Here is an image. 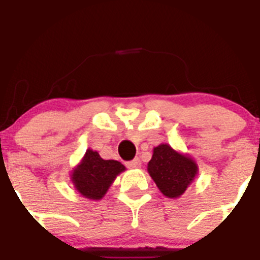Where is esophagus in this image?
Segmentation results:
<instances>
[{
    "label": "esophagus",
    "instance_id": "obj_1",
    "mask_svg": "<svg viewBox=\"0 0 260 260\" xmlns=\"http://www.w3.org/2000/svg\"><path fill=\"white\" fill-rule=\"evenodd\" d=\"M140 166H141V162H140L139 158H135L133 160L127 163L128 168H140Z\"/></svg>",
    "mask_w": 260,
    "mask_h": 260
}]
</instances>
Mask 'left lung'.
<instances>
[{
  "mask_svg": "<svg viewBox=\"0 0 260 260\" xmlns=\"http://www.w3.org/2000/svg\"><path fill=\"white\" fill-rule=\"evenodd\" d=\"M147 172L163 196L179 198L197 176L198 166L188 154L179 153L168 144H160L153 149Z\"/></svg>",
  "mask_w": 260,
  "mask_h": 260,
  "instance_id": "1",
  "label": "left lung"
}]
</instances>
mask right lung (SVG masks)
<instances>
[{
	"label": "right lung",
	"instance_id": "obj_1",
	"mask_svg": "<svg viewBox=\"0 0 260 260\" xmlns=\"http://www.w3.org/2000/svg\"><path fill=\"white\" fill-rule=\"evenodd\" d=\"M125 167L118 160H105L97 151L88 149L83 159L71 171V181L84 198L100 201Z\"/></svg>",
	"mask_w": 260,
	"mask_h": 260
}]
</instances>
